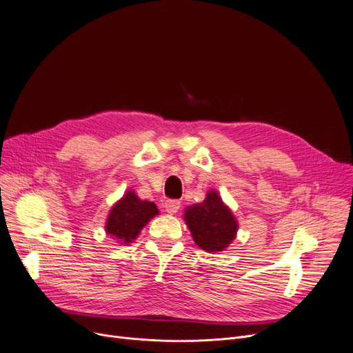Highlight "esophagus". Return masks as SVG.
I'll list each match as a JSON object with an SVG mask.
<instances>
[{
	"label": "esophagus",
	"mask_w": 353,
	"mask_h": 353,
	"mask_svg": "<svg viewBox=\"0 0 353 353\" xmlns=\"http://www.w3.org/2000/svg\"><path fill=\"white\" fill-rule=\"evenodd\" d=\"M179 206H181V202H179V201H176V199H168L167 202L163 203V208H165V211H167V212H168V214H171V215H174V214H176V212H178Z\"/></svg>",
	"instance_id": "34e87169"
}]
</instances>
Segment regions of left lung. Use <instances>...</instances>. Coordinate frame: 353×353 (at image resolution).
<instances>
[{
	"instance_id": "8db88e82",
	"label": "left lung",
	"mask_w": 353,
	"mask_h": 353,
	"mask_svg": "<svg viewBox=\"0 0 353 353\" xmlns=\"http://www.w3.org/2000/svg\"><path fill=\"white\" fill-rule=\"evenodd\" d=\"M183 216L195 243L206 252L223 251L236 236L238 222L215 190L203 202L188 206Z\"/></svg>"
}]
</instances>
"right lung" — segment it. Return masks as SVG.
Returning <instances> with one entry per match:
<instances>
[{
  "instance_id": "obj_1",
  "label": "right lung",
  "mask_w": 353,
  "mask_h": 353,
  "mask_svg": "<svg viewBox=\"0 0 353 353\" xmlns=\"http://www.w3.org/2000/svg\"><path fill=\"white\" fill-rule=\"evenodd\" d=\"M158 212L154 202L139 199L130 190L112 206L107 218L105 231L118 243H131Z\"/></svg>"
}]
</instances>
